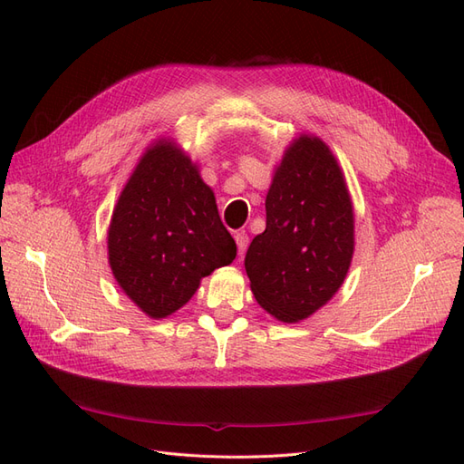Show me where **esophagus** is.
Masks as SVG:
<instances>
[{"instance_id": "esophagus-1", "label": "esophagus", "mask_w": 464, "mask_h": 464, "mask_svg": "<svg viewBox=\"0 0 464 464\" xmlns=\"http://www.w3.org/2000/svg\"><path fill=\"white\" fill-rule=\"evenodd\" d=\"M236 237V246H237V256H244L246 249H247V244H249V236L246 232H236L234 234Z\"/></svg>"}]
</instances>
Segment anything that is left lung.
Segmentation results:
<instances>
[{"label": "left lung", "mask_w": 464, "mask_h": 464, "mask_svg": "<svg viewBox=\"0 0 464 464\" xmlns=\"http://www.w3.org/2000/svg\"><path fill=\"white\" fill-rule=\"evenodd\" d=\"M266 227L246 254L257 304L278 321L314 315L343 286L354 256V208L333 150L292 139L265 199Z\"/></svg>", "instance_id": "1"}]
</instances>
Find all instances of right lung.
Returning a JSON list of instances; mask_svg holds the SVG:
<instances>
[{
  "mask_svg": "<svg viewBox=\"0 0 464 464\" xmlns=\"http://www.w3.org/2000/svg\"><path fill=\"white\" fill-rule=\"evenodd\" d=\"M234 257L236 242L199 166L172 139H157L111 213L108 263L118 286L145 315L162 319Z\"/></svg>",
  "mask_w": 464,
  "mask_h": 464,
  "instance_id": "add662e5",
  "label": "right lung"
}]
</instances>
